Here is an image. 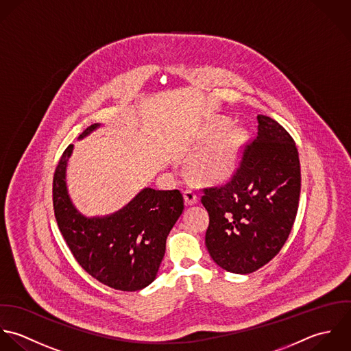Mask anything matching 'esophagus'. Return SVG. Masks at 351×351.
Instances as JSON below:
<instances>
[{"label":"esophagus","mask_w":351,"mask_h":351,"mask_svg":"<svg viewBox=\"0 0 351 351\" xmlns=\"http://www.w3.org/2000/svg\"><path fill=\"white\" fill-rule=\"evenodd\" d=\"M183 195H184V201H186L187 205H195V204L198 202V195H197L195 191L191 190V189L186 190Z\"/></svg>","instance_id":"1"}]
</instances>
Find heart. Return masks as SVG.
Masks as SVG:
<instances>
[{
    "instance_id": "1",
    "label": "heart",
    "mask_w": 351,
    "mask_h": 351,
    "mask_svg": "<svg viewBox=\"0 0 351 351\" xmlns=\"http://www.w3.org/2000/svg\"><path fill=\"white\" fill-rule=\"evenodd\" d=\"M243 133L237 128H226L211 137L197 153L193 168L195 173L206 180L228 178L237 167Z\"/></svg>"
}]
</instances>
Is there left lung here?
Segmentation results:
<instances>
[{
  "instance_id": "obj_1",
  "label": "left lung",
  "mask_w": 351,
  "mask_h": 351,
  "mask_svg": "<svg viewBox=\"0 0 351 351\" xmlns=\"http://www.w3.org/2000/svg\"><path fill=\"white\" fill-rule=\"evenodd\" d=\"M258 123L232 180L204 189L201 199L210 218L205 243L211 259L234 274L254 273L280 252L298 209L295 143L270 117L258 115Z\"/></svg>"
}]
</instances>
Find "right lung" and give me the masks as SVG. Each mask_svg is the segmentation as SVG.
Returning <instances> with one entry per match:
<instances>
[{"label": "right lung", "instance_id": "add662e5", "mask_svg": "<svg viewBox=\"0 0 351 351\" xmlns=\"http://www.w3.org/2000/svg\"><path fill=\"white\" fill-rule=\"evenodd\" d=\"M101 125L84 130L85 138ZM73 145L64 152L53 180V204L60 230L78 265L95 280L123 291H137L157 277L167 237L182 215L179 190L142 189L122 209L86 217L78 210L66 183Z\"/></svg>", "mask_w": 351, "mask_h": 351}]
</instances>
